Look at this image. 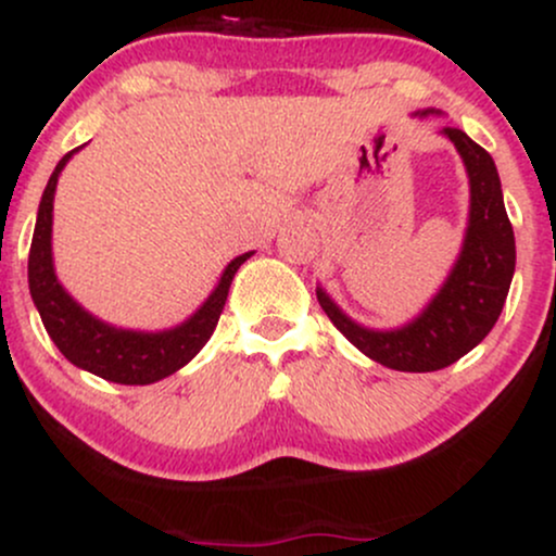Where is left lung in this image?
Here are the masks:
<instances>
[{
	"label": "left lung",
	"instance_id": "obj_1",
	"mask_svg": "<svg viewBox=\"0 0 556 556\" xmlns=\"http://www.w3.org/2000/svg\"><path fill=\"white\" fill-rule=\"evenodd\" d=\"M442 114L416 112V117ZM460 154L470 185V212L463 248L444 285L416 318L394 329H371L350 318L324 287L316 298L324 314L363 355L394 371L426 374L452 366L494 329L515 274V235L504 212L494 159L457 127H442Z\"/></svg>",
	"mask_w": 556,
	"mask_h": 556
}]
</instances>
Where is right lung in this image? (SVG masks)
I'll list each match as a JSON object with an SVG mask.
<instances>
[{"label":"right lung","mask_w":556,"mask_h":556,"mask_svg":"<svg viewBox=\"0 0 556 556\" xmlns=\"http://www.w3.org/2000/svg\"><path fill=\"white\" fill-rule=\"evenodd\" d=\"M83 146L60 159L47 188H43L41 203H38L34 242H30L28 256L30 298H34L38 316H41L52 342L73 366L101 376L106 381H114V384H154V381H162L180 371L185 363H190L201 353L203 344L214 334L235 274L253 256V251L229 261L212 295L198 305L193 316H188L172 329H123L88 314L56 279L52 256L56 180H60L65 164Z\"/></svg>","instance_id":"1"}]
</instances>
